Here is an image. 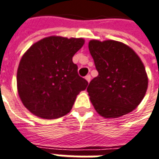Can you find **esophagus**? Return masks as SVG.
Segmentation results:
<instances>
[{
	"label": "esophagus",
	"instance_id": "34e87169",
	"mask_svg": "<svg viewBox=\"0 0 159 159\" xmlns=\"http://www.w3.org/2000/svg\"><path fill=\"white\" fill-rule=\"evenodd\" d=\"M85 79L87 80V82H88V83H89V82H90V80H91V76H90V75H86V76H85Z\"/></svg>",
	"mask_w": 159,
	"mask_h": 159
}]
</instances>
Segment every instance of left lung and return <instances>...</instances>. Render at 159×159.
I'll return each instance as SVG.
<instances>
[{"mask_svg":"<svg viewBox=\"0 0 159 159\" xmlns=\"http://www.w3.org/2000/svg\"><path fill=\"white\" fill-rule=\"evenodd\" d=\"M89 49L98 75L87 91L98 114L116 118L135 110L144 98L148 78L143 62L124 43L92 40Z\"/></svg>","mask_w":159,"mask_h":159,"instance_id":"obj_1","label":"left lung"}]
</instances>
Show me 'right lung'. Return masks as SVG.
I'll list each match as a JSON object with an SVG mask.
<instances>
[{"label": "right lung", "instance_id": "add662e5", "mask_svg": "<svg viewBox=\"0 0 159 159\" xmlns=\"http://www.w3.org/2000/svg\"><path fill=\"white\" fill-rule=\"evenodd\" d=\"M83 38L50 36L23 55L17 70V89L24 106L35 116L54 119L68 114L88 82L78 75L72 57Z\"/></svg>", "mask_w": 159, "mask_h": 159}]
</instances>
